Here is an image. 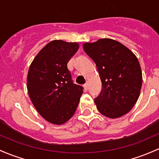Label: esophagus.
Returning a JSON list of instances; mask_svg holds the SVG:
<instances>
[{"instance_id":"obj_1","label":"esophagus","mask_w":159,"mask_h":159,"mask_svg":"<svg viewBox=\"0 0 159 159\" xmlns=\"http://www.w3.org/2000/svg\"><path fill=\"white\" fill-rule=\"evenodd\" d=\"M84 89L85 90H88V83H85L84 85Z\"/></svg>"}]
</instances>
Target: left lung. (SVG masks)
Wrapping results in <instances>:
<instances>
[{"label":"left lung","instance_id":"left-lung-1","mask_svg":"<svg viewBox=\"0 0 159 159\" xmlns=\"http://www.w3.org/2000/svg\"><path fill=\"white\" fill-rule=\"evenodd\" d=\"M83 49L96 63L102 81L101 93L94 100L98 111L110 118L127 114L137 102L142 87V71L137 57L110 38L84 43Z\"/></svg>","mask_w":159,"mask_h":159}]
</instances>
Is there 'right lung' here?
<instances>
[{
	"instance_id": "1",
	"label": "right lung",
	"mask_w": 159,
	"mask_h": 159,
	"mask_svg": "<svg viewBox=\"0 0 159 159\" xmlns=\"http://www.w3.org/2000/svg\"><path fill=\"white\" fill-rule=\"evenodd\" d=\"M77 42L54 40L31 63L27 89L36 110L46 121L62 125L75 112L83 88L73 84L67 63L78 51Z\"/></svg>"
}]
</instances>
